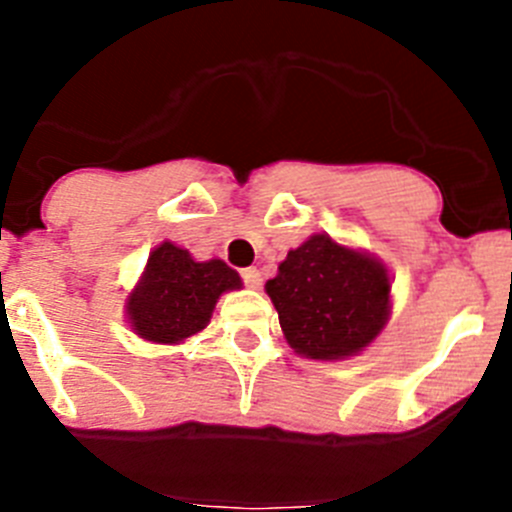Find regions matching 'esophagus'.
<instances>
[{
    "mask_svg": "<svg viewBox=\"0 0 512 512\" xmlns=\"http://www.w3.org/2000/svg\"><path fill=\"white\" fill-rule=\"evenodd\" d=\"M241 277L246 282V287L259 289L261 287V271L256 266H248V269H241Z\"/></svg>",
    "mask_w": 512,
    "mask_h": 512,
    "instance_id": "34e87169",
    "label": "esophagus"
}]
</instances>
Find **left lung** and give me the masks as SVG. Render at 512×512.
<instances>
[{
  "label": "left lung",
  "instance_id": "8db88e82",
  "mask_svg": "<svg viewBox=\"0 0 512 512\" xmlns=\"http://www.w3.org/2000/svg\"><path fill=\"white\" fill-rule=\"evenodd\" d=\"M392 279L372 253L310 235L287 253L266 295L284 338L300 356L336 361L364 351L390 320Z\"/></svg>",
  "mask_w": 512,
  "mask_h": 512
}]
</instances>
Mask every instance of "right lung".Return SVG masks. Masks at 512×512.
<instances>
[{
  "instance_id": "1",
  "label": "right lung",
  "mask_w": 512,
  "mask_h": 512,
  "mask_svg": "<svg viewBox=\"0 0 512 512\" xmlns=\"http://www.w3.org/2000/svg\"><path fill=\"white\" fill-rule=\"evenodd\" d=\"M230 289H241V277L225 261H197L164 241L128 297L130 328L151 343H182L207 328L215 302Z\"/></svg>"
}]
</instances>
